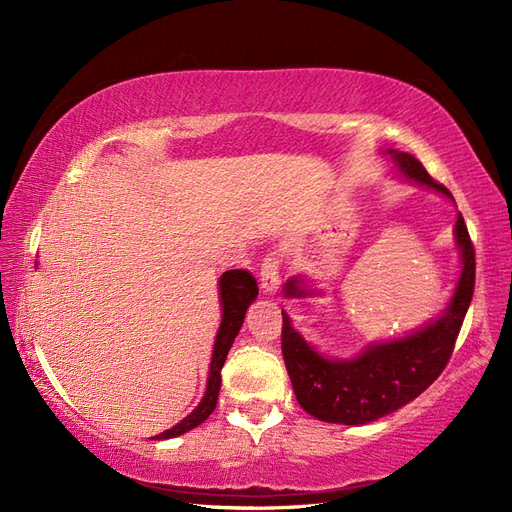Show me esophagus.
Masks as SVG:
<instances>
[{
    "label": "esophagus",
    "instance_id": "34e87169",
    "mask_svg": "<svg viewBox=\"0 0 512 512\" xmlns=\"http://www.w3.org/2000/svg\"><path fill=\"white\" fill-rule=\"evenodd\" d=\"M280 254L271 252L262 260L260 267V288L267 294H275L277 286H280Z\"/></svg>",
    "mask_w": 512,
    "mask_h": 512
}]
</instances>
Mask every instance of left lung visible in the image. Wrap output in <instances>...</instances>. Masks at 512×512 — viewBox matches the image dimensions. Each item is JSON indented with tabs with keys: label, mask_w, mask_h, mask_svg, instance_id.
Segmentation results:
<instances>
[{
	"label": "left lung",
	"mask_w": 512,
	"mask_h": 512,
	"mask_svg": "<svg viewBox=\"0 0 512 512\" xmlns=\"http://www.w3.org/2000/svg\"><path fill=\"white\" fill-rule=\"evenodd\" d=\"M408 179L442 192L453 200L442 183L433 179L412 153L389 151ZM455 239L461 252V277L446 312L425 327L395 342L367 346L356 359L331 361L320 356L292 329L282 312V354L301 408L320 421L365 425L410 404L433 384L455 350L457 335L474 294L476 258L470 232L461 213ZM286 297L314 294L294 277L284 286Z\"/></svg>",
	"instance_id": "left-lung-1"
}]
</instances>
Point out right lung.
Masks as SVG:
<instances>
[{
    "mask_svg": "<svg viewBox=\"0 0 512 512\" xmlns=\"http://www.w3.org/2000/svg\"><path fill=\"white\" fill-rule=\"evenodd\" d=\"M258 284L254 275L245 269H230L220 277V299H222V324L218 329V337H215L213 356H211V367H209V382L203 401H200L198 408L177 423L173 429H166L156 440H168L177 438L181 433L198 427L205 423L209 414L218 406V395L222 386V367L228 356V350L235 342V337L241 329L245 320V312L250 303L256 299Z\"/></svg>",
    "mask_w": 512,
    "mask_h": 512,
    "instance_id": "add662e5",
    "label": "right lung"
}]
</instances>
